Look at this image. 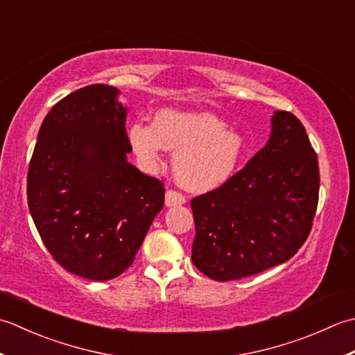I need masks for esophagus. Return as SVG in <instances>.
Returning <instances> with one entry per match:
<instances>
[{
	"mask_svg": "<svg viewBox=\"0 0 355 355\" xmlns=\"http://www.w3.org/2000/svg\"><path fill=\"white\" fill-rule=\"evenodd\" d=\"M185 204V196L178 190H168L165 193V205L167 207H175V205H182Z\"/></svg>",
	"mask_w": 355,
	"mask_h": 355,
	"instance_id": "1",
	"label": "esophagus"
}]
</instances>
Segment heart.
<instances>
[{"label": "heart", "mask_w": 355, "mask_h": 355, "mask_svg": "<svg viewBox=\"0 0 355 355\" xmlns=\"http://www.w3.org/2000/svg\"><path fill=\"white\" fill-rule=\"evenodd\" d=\"M128 139L147 168L164 162V151H175L173 171L178 182L190 191L204 193L233 176L243 155L245 141L225 122L205 112L159 110L153 124L135 122Z\"/></svg>", "instance_id": "b5f03b06"}]
</instances>
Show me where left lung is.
Wrapping results in <instances>:
<instances>
[{
  "mask_svg": "<svg viewBox=\"0 0 355 355\" xmlns=\"http://www.w3.org/2000/svg\"><path fill=\"white\" fill-rule=\"evenodd\" d=\"M319 187V161L305 127L277 110L266 146L227 182L191 199L194 266L227 282L286 262L311 233Z\"/></svg>",
  "mask_w": 355,
  "mask_h": 355,
  "instance_id": "left-lung-1",
  "label": "left lung"
}]
</instances>
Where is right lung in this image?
Instances as JSON below:
<instances>
[{
    "label": "right lung",
    "mask_w": 355,
    "mask_h": 355,
    "mask_svg": "<svg viewBox=\"0 0 355 355\" xmlns=\"http://www.w3.org/2000/svg\"><path fill=\"white\" fill-rule=\"evenodd\" d=\"M118 95L93 84L55 104L27 171L28 209L46 248L64 270L98 282L133 263L165 199L164 182L127 162Z\"/></svg>",
    "instance_id": "add662e5"
}]
</instances>
